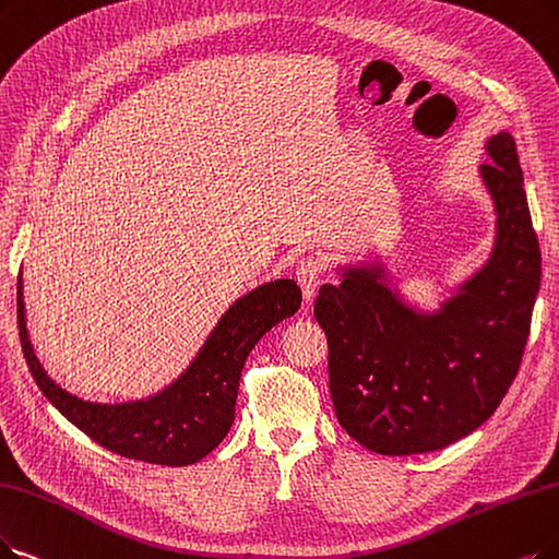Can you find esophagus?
<instances>
[{
    "instance_id": "esophagus-1",
    "label": "esophagus",
    "mask_w": 559,
    "mask_h": 559,
    "mask_svg": "<svg viewBox=\"0 0 559 559\" xmlns=\"http://www.w3.org/2000/svg\"><path fill=\"white\" fill-rule=\"evenodd\" d=\"M323 271H325V263L319 259V257H307L298 263L296 267V280L302 288V298L305 300H311L317 294V288L321 284V277H323Z\"/></svg>"
}]
</instances>
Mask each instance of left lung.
<instances>
[{"label": "left lung", "instance_id": "left-lung-1", "mask_svg": "<svg viewBox=\"0 0 559 559\" xmlns=\"http://www.w3.org/2000/svg\"><path fill=\"white\" fill-rule=\"evenodd\" d=\"M486 153L479 176L498 215L493 252L438 311L406 305L378 263L344 267L337 286L319 288L334 413L376 454H424L465 438L519 373L542 252L516 142L502 130Z\"/></svg>", "mask_w": 559, "mask_h": 559}]
</instances>
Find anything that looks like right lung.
<instances>
[{"label":"right lung","instance_id":"right-lung-1","mask_svg":"<svg viewBox=\"0 0 559 559\" xmlns=\"http://www.w3.org/2000/svg\"><path fill=\"white\" fill-rule=\"evenodd\" d=\"M300 302L294 280L261 284L225 311L190 367L163 392L130 404H92L61 390L40 367L25 321L22 273L17 277L20 344L40 392L100 448L171 467L202 461L225 440L236 415L245 360L267 330L296 314Z\"/></svg>","mask_w":559,"mask_h":559}]
</instances>
